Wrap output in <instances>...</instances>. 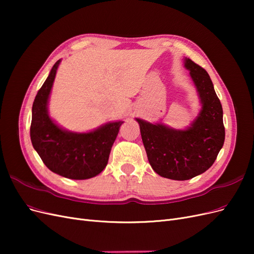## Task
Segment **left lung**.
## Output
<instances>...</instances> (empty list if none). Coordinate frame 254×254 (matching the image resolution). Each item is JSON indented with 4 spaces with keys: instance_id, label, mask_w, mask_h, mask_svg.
Returning a JSON list of instances; mask_svg holds the SVG:
<instances>
[{
    "instance_id": "left-lung-1",
    "label": "left lung",
    "mask_w": 254,
    "mask_h": 254,
    "mask_svg": "<svg viewBox=\"0 0 254 254\" xmlns=\"http://www.w3.org/2000/svg\"><path fill=\"white\" fill-rule=\"evenodd\" d=\"M184 66L201 103L190 127L177 130L136 119L152 170L173 180H189L209 170L225 142L222 107L209 74L190 58L184 59Z\"/></svg>"
}]
</instances>
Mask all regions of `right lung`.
Here are the masks:
<instances>
[{"label":"right lung","mask_w":254,"mask_h":254,"mask_svg":"<svg viewBox=\"0 0 254 254\" xmlns=\"http://www.w3.org/2000/svg\"><path fill=\"white\" fill-rule=\"evenodd\" d=\"M60 59L35 97L30 140L50 171L68 179L84 180L104 171L122 121L107 123L90 132H71L50 118L48 104Z\"/></svg>","instance_id":"right-lung-1"}]
</instances>
